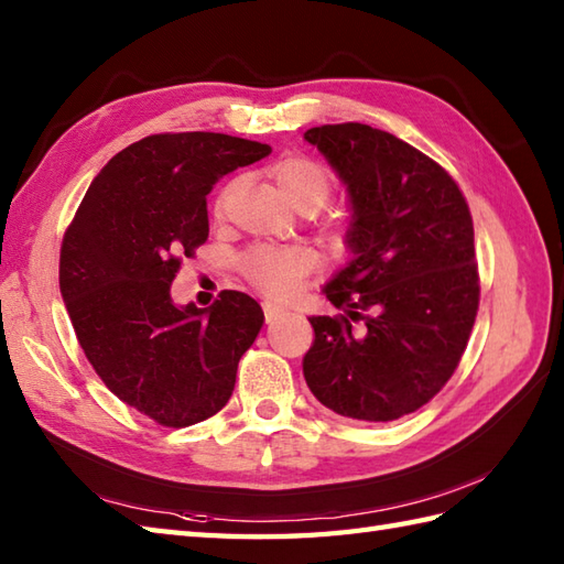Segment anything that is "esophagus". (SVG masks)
Masks as SVG:
<instances>
[{"label":"esophagus","instance_id":"esophagus-1","mask_svg":"<svg viewBox=\"0 0 564 564\" xmlns=\"http://www.w3.org/2000/svg\"><path fill=\"white\" fill-rule=\"evenodd\" d=\"M263 315H267V322H275V319L289 315V310H283L279 305H273V303H263Z\"/></svg>","mask_w":564,"mask_h":564}]
</instances>
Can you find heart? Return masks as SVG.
Listing matches in <instances>:
<instances>
[{"mask_svg": "<svg viewBox=\"0 0 564 564\" xmlns=\"http://www.w3.org/2000/svg\"><path fill=\"white\" fill-rule=\"evenodd\" d=\"M273 178L281 194L295 208H319L325 206L332 194V176L322 164L291 158L273 166ZM230 194V191H227ZM227 194L220 198L218 210L225 208ZM319 267V254L307 245L291 247H254L245 257V273L249 283L263 295L275 301H289L301 289L310 273Z\"/></svg>", "mask_w": 564, "mask_h": 564, "instance_id": "obj_1", "label": "heart"}]
</instances>
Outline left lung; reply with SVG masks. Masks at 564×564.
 Returning <instances> with one entry per match:
<instances>
[{
    "instance_id": "1",
    "label": "left lung",
    "mask_w": 564,
    "mask_h": 564,
    "mask_svg": "<svg viewBox=\"0 0 564 564\" xmlns=\"http://www.w3.org/2000/svg\"><path fill=\"white\" fill-rule=\"evenodd\" d=\"M351 196L354 259L325 285L344 310L307 317L303 376L341 416L394 422L446 386L480 307L467 200L438 162L364 123L310 128ZM361 324V328H356Z\"/></svg>"
}]
</instances>
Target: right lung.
Masks as SVG:
<instances>
[{
	"label": "right lung",
	"instance_id": "1",
	"mask_svg": "<svg viewBox=\"0 0 564 564\" xmlns=\"http://www.w3.org/2000/svg\"><path fill=\"white\" fill-rule=\"evenodd\" d=\"M269 152L203 130L148 135L94 176L65 230L59 293L84 356L118 400L162 426L218 414L263 325L247 293L176 307L170 289L208 239L210 188Z\"/></svg>",
	"mask_w": 564,
	"mask_h": 564
}]
</instances>
